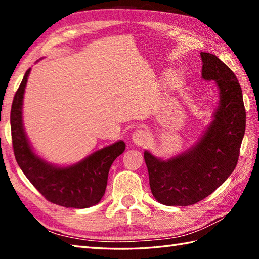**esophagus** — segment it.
I'll return each mask as SVG.
<instances>
[{"label": "esophagus", "mask_w": 259, "mask_h": 259, "mask_svg": "<svg viewBox=\"0 0 259 259\" xmlns=\"http://www.w3.org/2000/svg\"><path fill=\"white\" fill-rule=\"evenodd\" d=\"M131 138L136 146H144L148 140V133L145 129H138L133 134Z\"/></svg>", "instance_id": "esophagus-1"}]
</instances>
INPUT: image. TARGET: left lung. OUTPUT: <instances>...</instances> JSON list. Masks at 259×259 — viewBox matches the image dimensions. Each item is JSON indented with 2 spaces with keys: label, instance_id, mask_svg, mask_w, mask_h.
Returning <instances> with one entry per match:
<instances>
[{
  "label": "left lung",
  "instance_id": "obj_1",
  "mask_svg": "<svg viewBox=\"0 0 259 259\" xmlns=\"http://www.w3.org/2000/svg\"><path fill=\"white\" fill-rule=\"evenodd\" d=\"M203 80L214 81L219 106L206 133L186 152L167 160L145 151L153 197L166 206H190L222 186L234 171L246 128L243 92L235 73L216 56L201 52Z\"/></svg>",
  "mask_w": 259,
  "mask_h": 259
}]
</instances>
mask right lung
Wrapping results in <instances>:
<instances>
[{
	"label": "right lung",
	"mask_w": 259,
	"mask_h": 259,
	"mask_svg": "<svg viewBox=\"0 0 259 259\" xmlns=\"http://www.w3.org/2000/svg\"><path fill=\"white\" fill-rule=\"evenodd\" d=\"M30 71L25 72L11 108V133L16 162L30 183L50 202L79 209L95 206L106 192L110 167L124 151L125 144L122 140L114 142L69 167L54 166L36 156L26 138L22 120L23 96Z\"/></svg>",
	"instance_id": "right-lung-1"
}]
</instances>
